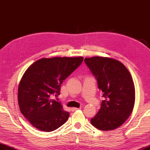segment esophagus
Here are the masks:
<instances>
[{
	"mask_svg": "<svg viewBox=\"0 0 150 150\" xmlns=\"http://www.w3.org/2000/svg\"><path fill=\"white\" fill-rule=\"evenodd\" d=\"M79 109H81V108H71V110L75 111V110H79Z\"/></svg>",
	"mask_w": 150,
	"mask_h": 150,
	"instance_id": "1",
	"label": "esophagus"
}]
</instances>
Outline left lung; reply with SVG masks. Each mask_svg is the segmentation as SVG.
<instances>
[{"mask_svg": "<svg viewBox=\"0 0 150 150\" xmlns=\"http://www.w3.org/2000/svg\"><path fill=\"white\" fill-rule=\"evenodd\" d=\"M84 61L97 79L104 98L91 123L101 131L117 129L130 117L135 104L132 77L126 67L116 59L93 57L86 58Z\"/></svg>", "mask_w": 150, "mask_h": 150, "instance_id": "obj_1", "label": "left lung"}]
</instances>
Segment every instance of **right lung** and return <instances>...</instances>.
Masks as SVG:
<instances>
[{
    "mask_svg": "<svg viewBox=\"0 0 150 150\" xmlns=\"http://www.w3.org/2000/svg\"><path fill=\"white\" fill-rule=\"evenodd\" d=\"M83 60L79 57L44 58L29 67L18 88L20 111L33 127L50 132L65 123L69 113L51 99L60 94L61 86Z\"/></svg>",
    "mask_w": 150,
    "mask_h": 150,
    "instance_id": "add662e5",
    "label": "right lung"
}]
</instances>
